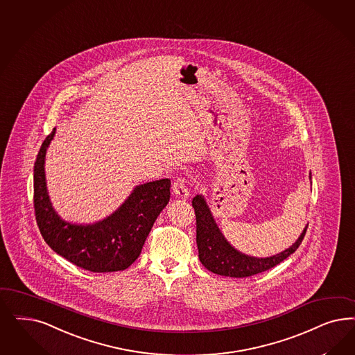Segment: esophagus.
<instances>
[{
	"mask_svg": "<svg viewBox=\"0 0 355 355\" xmlns=\"http://www.w3.org/2000/svg\"><path fill=\"white\" fill-rule=\"evenodd\" d=\"M172 191H173V193H175L176 197L187 200L189 197V189H188L185 178H182V176L176 178L173 180V184H172Z\"/></svg>",
	"mask_w": 355,
	"mask_h": 355,
	"instance_id": "34e87169",
	"label": "esophagus"
}]
</instances>
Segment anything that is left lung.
Listing matches in <instances>:
<instances>
[{
  "label": "left lung",
  "mask_w": 355,
  "mask_h": 355,
  "mask_svg": "<svg viewBox=\"0 0 355 355\" xmlns=\"http://www.w3.org/2000/svg\"><path fill=\"white\" fill-rule=\"evenodd\" d=\"M192 206L195 207L196 241L200 261L207 270L225 277L245 278L275 268V265L282 263L290 254L297 251L309 227L306 226L299 239L290 248H287L286 251L281 252L272 257L257 259L243 254L230 245L229 241L225 239V236L218 229L217 223L202 196L193 197Z\"/></svg>",
  "instance_id": "8db88e82"
}]
</instances>
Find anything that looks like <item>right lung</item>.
I'll return each mask as SVG.
<instances>
[{"label":"right lung","mask_w":355,"mask_h":355,"mask_svg":"<svg viewBox=\"0 0 355 355\" xmlns=\"http://www.w3.org/2000/svg\"><path fill=\"white\" fill-rule=\"evenodd\" d=\"M56 128L48 135L34 166L35 218L46 244L78 268L94 273L119 272L137 260L157 217L170 201L171 180L142 184L112 216L94 225L62 220L46 193L44 158Z\"/></svg>","instance_id":"add662e5"}]
</instances>
